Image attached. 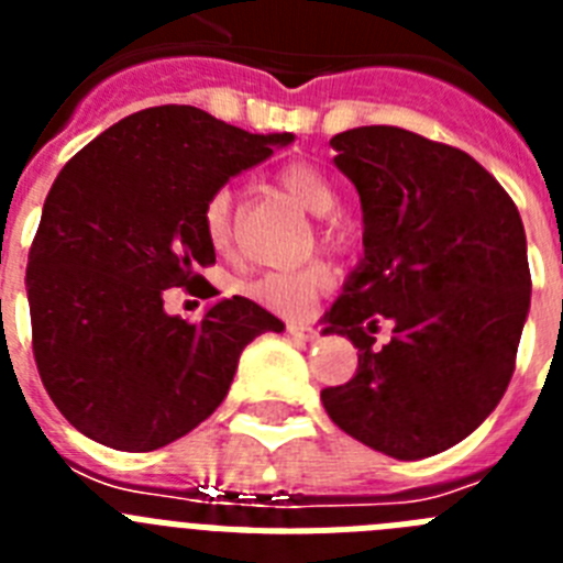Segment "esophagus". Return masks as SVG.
Here are the masks:
<instances>
[{"label": "esophagus", "mask_w": 563, "mask_h": 563, "mask_svg": "<svg viewBox=\"0 0 563 563\" xmlns=\"http://www.w3.org/2000/svg\"><path fill=\"white\" fill-rule=\"evenodd\" d=\"M287 332H290L296 341H312V338H316V327L312 324H287Z\"/></svg>", "instance_id": "1"}]
</instances>
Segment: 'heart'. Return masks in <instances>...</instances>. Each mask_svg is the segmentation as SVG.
<instances>
[{
    "label": "heart",
    "instance_id": "1",
    "mask_svg": "<svg viewBox=\"0 0 563 563\" xmlns=\"http://www.w3.org/2000/svg\"><path fill=\"white\" fill-rule=\"evenodd\" d=\"M276 180L298 206L307 208L310 213H327L335 206V188L310 163H285L278 168ZM202 231H206L208 245L217 253L233 251L236 222H233L231 188H220L208 197L206 208H202ZM324 231L330 239H341L335 228H324ZM332 282H335V276H332V267L327 262H310V265L296 267V271L262 273V276L247 282L245 292L267 310L282 312V316H301V312L310 310V305L321 292L330 290Z\"/></svg>",
    "mask_w": 563,
    "mask_h": 563
}]
</instances>
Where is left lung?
I'll return each mask as SVG.
<instances>
[{
	"mask_svg": "<svg viewBox=\"0 0 563 563\" xmlns=\"http://www.w3.org/2000/svg\"><path fill=\"white\" fill-rule=\"evenodd\" d=\"M330 146L361 194L366 253L324 316V332L355 343L357 369L321 402L380 454L434 456L514 377L533 287L519 208L471 154L409 129H350ZM380 320L393 341L375 351Z\"/></svg>",
	"mask_w": 563,
	"mask_h": 563,
	"instance_id": "8db88e82",
	"label": "left lung"
}]
</instances>
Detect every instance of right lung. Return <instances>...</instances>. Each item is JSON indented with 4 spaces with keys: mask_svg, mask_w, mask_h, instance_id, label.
<instances>
[{
    "mask_svg": "<svg viewBox=\"0 0 563 563\" xmlns=\"http://www.w3.org/2000/svg\"><path fill=\"white\" fill-rule=\"evenodd\" d=\"M292 134H247L197 107L129 114L62 168L27 253L33 357L56 409L89 440L146 454L217 411L242 350L276 316L233 296L202 321L163 296L208 287L202 208Z\"/></svg>",
    "mask_w": 563,
    "mask_h": 563,
    "instance_id": "add662e5",
    "label": "right lung"
}]
</instances>
